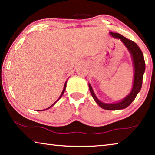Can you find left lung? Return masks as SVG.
Wrapping results in <instances>:
<instances>
[{
  "instance_id": "left-lung-1",
  "label": "left lung",
  "mask_w": 155,
  "mask_h": 155,
  "mask_svg": "<svg viewBox=\"0 0 155 155\" xmlns=\"http://www.w3.org/2000/svg\"><path fill=\"white\" fill-rule=\"evenodd\" d=\"M110 34L114 38L120 39L121 42L127 47V49L130 51V54L132 56L133 64H134V77L132 91L130 92V94L127 96V97H125L124 99H122L119 102L114 104H106L101 102L97 99L94 93L91 85L89 84V86L92 97L94 98L96 102L98 104V105L100 106L101 108L107 109V110H119V109L127 108L128 106H130L132 101L134 100L137 94L140 92L142 86L143 75H144V71H145V62H144V56H143L142 51H141L140 48L137 46L136 43L130 40V39L125 38L122 35L117 34V33L110 32Z\"/></svg>"
}]
</instances>
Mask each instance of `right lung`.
<instances>
[{"label":"right lung","mask_w":155,"mask_h":155,"mask_svg":"<svg viewBox=\"0 0 155 155\" xmlns=\"http://www.w3.org/2000/svg\"><path fill=\"white\" fill-rule=\"evenodd\" d=\"M66 83H65V85H64V89H63V91H62V93H61V96H60V97H59V99H60V98L61 97H62V95H63V94L64 93V91H65V89H66ZM57 100V101H58ZM56 101H55V102L54 103V104H53L51 105V107H48V108H47L46 109H49L50 108V107H52V106L53 105H54V104L55 103H56ZM44 110H46V109H44Z\"/></svg>","instance_id":"1"}]
</instances>
